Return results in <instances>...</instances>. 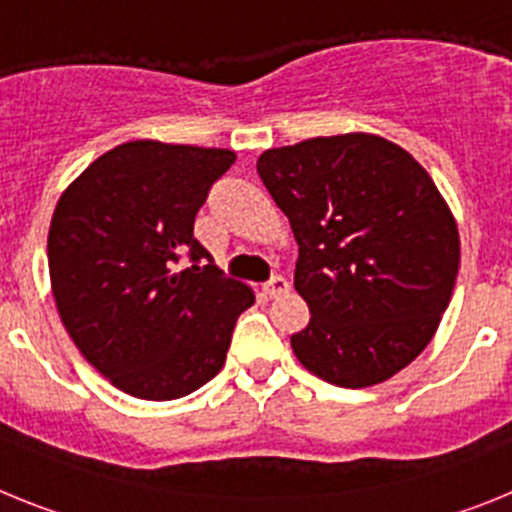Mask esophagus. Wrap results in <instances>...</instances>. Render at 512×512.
I'll list each match as a JSON object with an SVG mask.
<instances>
[{
  "instance_id": "34e87169",
  "label": "esophagus",
  "mask_w": 512,
  "mask_h": 512,
  "mask_svg": "<svg viewBox=\"0 0 512 512\" xmlns=\"http://www.w3.org/2000/svg\"><path fill=\"white\" fill-rule=\"evenodd\" d=\"M264 292L271 297V300H277V297L287 295V292H289V282L284 277H271L269 282L264 284Z\"/></svg>"
}]
</instances>
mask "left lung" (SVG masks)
Wrapping results in <instances>:
<instances>
[{"instance_id":"left-lung-1","label":"left lung","mask_w":512,"mask_h":512,"mask_svg":"<svg viewBox=\"0 0 512 512\" xmlns=\"http://www.w3.org/2000/svg\"><path fill=\"white\" fill-rule=\"evenodd\" d=\"M256 169L300 246V364L348 390L395 377L436 336L459 274V228L431 174L372 133L269 148Z\"/></svg>"}]
</instances>
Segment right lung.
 <instances>
[{
	"instance_id": "add662e5",
	"label": "right lung",
	"mask_w": 512,
	"mask_h": 512,
	"mask_svg": "<svg viewBox=\"0 0 512 512\" xmlns=\"http://www.w3.org/2000/svg\"><path fill=\"white\" fill-rule=\"evenodd\" d=\"M233 164L228 148L130 140L81 171L53 210L48 271L63 328L138 400H176L210 382L253 305V289L225 277L194 238L207 189ZM182 252L195 264L174 272Z\"/></svg>"
}]
</instances>
